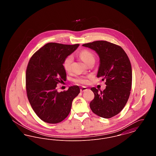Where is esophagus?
Returning a JSON list of instances; mask_svg holds the SVG:
<instances>
[{
  "instance_id": "obj_1",
  "label": "esophagus",
  "mask_w": 156,
  "mask_h": 156,
  "mask_svg": "<svg viewBox=\"0 0 156 156\" xmlns=\"http://www.w3.org/2000/svg\"><path fill=\"white\" fill-rule=\"evenodd\" d=\"M87 87H82L81 89H80V90H81V92H85V90H87Z\"/></svg>"
}]
</instances>
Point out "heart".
I'll return each mask as SVG.
<instances>
[{
    "label": "heart",
    "mask_w": 156,
    "mask_h": 156,
    "mask_svg": "<svg viewBox=\"0 0 156 156\" xmlns=\"http://www.w3.org/2000/svg\"><path fill=\"white\" fill-rule=\"evenodd\" d=\"M80 57L81 58L83 61H84L86 64H88L92 60H95L94 55L91 52H90L88 50H82L79 54ZM73 57L71 55L68 56L66 59H64L63 62V67L64 69L67 71H68L71 69V64L73 62ZM90 78V76H78L74 80V81L77 83H83V84H87L89 82V79Z\"/></svg>",
    "instance_id": "obj_1"
}]
</instances>
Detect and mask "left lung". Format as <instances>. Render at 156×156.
Returning a JSON list of instances; mask_svg holds the SVG:
<instances>
[{"mask_svg":"<svg viewBox=\"0 0 156 156\" xmlns=\"http://www.w3.org/2000/svg\"><path fill=\"white\" fill-rule=\"evenodd\" d=\"M97 52L99 57L97 77L105 80L103 91L91 88L94 99L90 108L95 114L104 118L118 115L126 105L132 82V66L125 51L118 45L106 41H96L82 45Z\"/></svg>","mask_w":156,"mask_h":156,"instance_id":"left-lung-1","label":"left lung"}]
</instances>
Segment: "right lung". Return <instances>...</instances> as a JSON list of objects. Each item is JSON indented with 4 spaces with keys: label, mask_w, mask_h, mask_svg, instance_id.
I'll use <instances>...</instances> for the list:
<instances>
[{
    "label": "right lung",
    "mask_w": 156,
    "mask_h": 156,
    "mask_svg": "<svg viewBox=\"0 0 156 156\" xmlns=\"http://www.w3.org/2000/svg\"><path fill=\"white\" fill-rule=\"evenodd\" d=\"M79 44L49 43L31 57L26 69V85L28 99L37 116L46 123H57L71 111L73 99L80 92L78 86L58 92L59 82L66 80L63 62L76 50Z\"/></svg>",
    "instance_id": "obj_1"
}]
</instances>
